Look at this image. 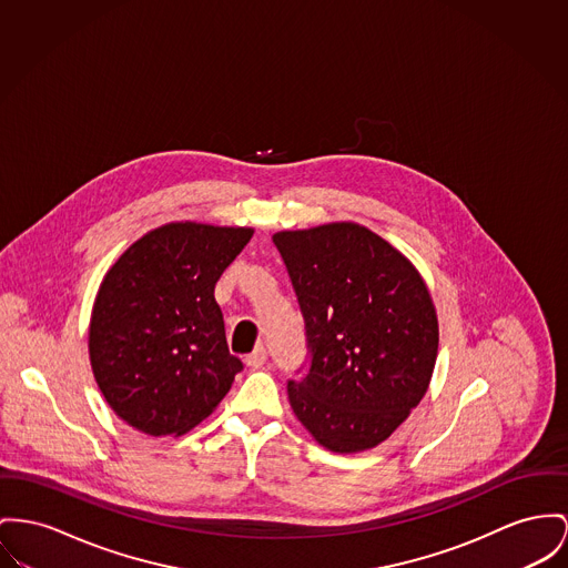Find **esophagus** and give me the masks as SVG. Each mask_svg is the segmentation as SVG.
I'll return each mask as SVG.
<instances>
[{"instance_id":"34e87169","label":"esophagus","mask_w":568,"mask_h":568,"mask_svg":"<svg viewBox=\"0 0 568 568\" xmlns=\"http://www.w3.org/2000/svg\"><path fill=\"white\" fill-rule=\"evenodd\" d=\"M266 362V348L263 344H258L247 357H245V364L250 366V368H261L263 364Z\"/></svg>"}]
</instances>
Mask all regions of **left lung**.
<instances>
[{
  "instance_id": "obj_1",
  "label": "left lung",
  "mask_w": 568,
  "mask_h": 568,
  "mask_svg": "<svg viewBox=\"0 0 568 568\" xmlns=\"http://www.w3.org/2000/svg\"><path fill=\"white\" fill-rule=\"evenodd\" d=\"M273 243L312 353L307 375L288 381L291 407L323 448L373 450L433 377L439 323L428 286L405 254L353 222L282 230Z\"/></svg>"
}]
</instances>
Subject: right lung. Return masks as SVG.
Returning a JSON list of instances; mask_svg holds the SVG:
<instances>
[{
    "label": "right lung",
    "instance_id": "1",
    "mask_svg": "<svg viewBox=\"0 0 568 568\" xmlns=\"http://www.w3.org/2000/svg\"><path fill=\"white\" fill-rule=\"evenodd\" d=\"M254 227L172 222L124 250L92 305L88 351L115 416L152 435H185L243 368L227 351L215 284Z\"/></svg>",
    "mask_w": 568,
    "mask_h": 568
}]
</instances>
